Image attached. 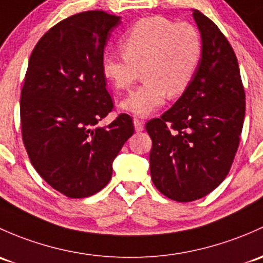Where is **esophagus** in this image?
Masks as SVG:
<instances>
[{
  "instance_id": "obj_1",
  "label": "esophagus",
  "mask_w": 263,
  "mask_h": 263,
  "mask_svg": "<svg viewBox=\"0 0 263 263\" xmlns=\"http://www.w3.org/2000/svg\"><path fill=\"white\" fill-rule=\"evenodd\" d=\"M134 126H135V129H136L137 132H141L143 131V128H145V124L139 118H134Z\"/></svg>"
}]
</instances>
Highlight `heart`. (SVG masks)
<instances>
[{"mask_svg":"<svg viewBox=\"0 0 263 263\" xmlns=\"http://www.w3.org/2000/svg\"><path fill=\"white\" fill-rule=\"evenodd\" d=\"M124 55L106 52L101 70L117 90L132 87L142 70V84L124 98V112L147 117L166 102L186 92L203 57V39L194 25L164 16L141 18L123 35Z\"/></svg>","mask_w":263,"mask_h":263,"instance_id":"heart-1","label":"heart"}]
</instances>
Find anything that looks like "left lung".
<instances>
[{
  "instance_id": "8db88e82",
  "label": "left lung",
  "mask_w": 263,
  "mask_h": 263,
  "mask_svg": "<svg viewBox=\"0 0 263 263\" xmlns=\"http://www.w3.org/2000/svg\"><path fill=\"white\" fill-rule=\"evenodd\" d=\"M193 17L203 39L197 76L170 109L146 123L153 140L154 185L181 203L205 197L224 180L238 148L246 112L231 44L200 11L193 10Z\"/></svg>"
}]
</instances>
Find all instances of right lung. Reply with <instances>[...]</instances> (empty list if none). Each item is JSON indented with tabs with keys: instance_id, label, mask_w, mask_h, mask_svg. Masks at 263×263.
<instances>
[{
	"instance_id": "add662e5",
	"label": "right lung",
	"mask_w": 263,
	"mask_h": 263,
	"mask_svg": "<svg viewBox=\"0 0 263 263\" xmlns=\"http://www.w3.org/2000/svg\"><path fill=\"white\" fill-rule=\"evenodd\" d=\"M120 16L77 13L39 40L21 90L22 140L32 166L69 198L96 194L112 178L113 160L134 135L132 118L96 127L113 108L101 70Z\"/></svg>"
}]
</instances>
